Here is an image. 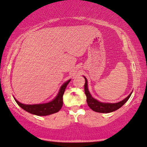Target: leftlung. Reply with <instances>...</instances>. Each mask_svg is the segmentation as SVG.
<instances>
[{"label":"left lung","instance_id":"obj_1","mask_svg":"<svg viewBox=\"0 0 147 147\" xmlns=\"http://www.w3.org/2000/svg\"><path fill=\"white\" fill-rule=\"evenodd\" d=\"M83 77L85 78V93L86 96H87V102L90 108L94 111H96V112L99 113H110L112 111H114L120 108L128 100V99L130 98L131 94H132V91L131 92L130 95L128 97H126L124 99H123L121 101H119L118 103H105V102H101L97 100L96 99L93 98L92 97V95L90 93L88 89V82L87 80L86 79L85 77Z\"/></svg>","mask_w":147,"mask_h":147}]
</instances>
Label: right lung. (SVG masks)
I'll return each mask as SVG.
<instances>
[{
    "instance_id": "obj_1",
    "label": "right lung",
    "mask_w": 147,
    "mask_h": 147,
    "mask_svg": "<svg viewBox=\"0 0 147 147\" xmlns=\"http://www.w3.org/2000/svg\"><path fill=\"white\" fill-rule=\"evenodd\" d=\"M70 80L71 79L68 80L67 81L63 83V85L60 87L59 91H58L55 98L48 103L33 105L23 104V103H21L19 101H17L15 97L14 99L17 104L21 108L27 111V112L31 113V114L36 115V116H48V115L58 112L62 108V105H63V99H62V97H63V95L66 86L69 83Z\"/></svg>"
}]
</instances>
